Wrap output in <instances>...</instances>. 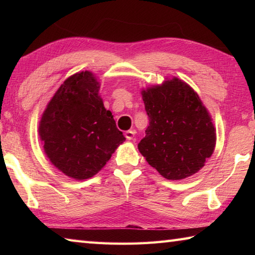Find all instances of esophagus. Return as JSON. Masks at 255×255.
Returning a JSON list of instances; mask_svg holds the SVG:
<instances>
[{
    "label": "esophagus",
    "instance_id": "esophagus-1",
    "mask_svg": "<svg viewBox=\"0 0 255 255\" xmlns=\"http://www.w3.org/2000/svg\"><path fill=\"white\" fill-rule=\"evenodd\" d=\"M135 133H136L135 130H127L126 132H125V136H126L127 139L132 140L133 137H135Z\"/></svg>",
    "mask_w": 255,
    "mask_h": 255
}]
</instances>
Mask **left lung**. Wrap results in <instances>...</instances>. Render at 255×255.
I'll use <instances>...</instances> for the list:
<instances>
[{"mask_svg": "<svg viewBox=\"0 0 255 255\" xmlns=\"http://www.w3.org/2000/svg\"><path fill=\"white\" fill-rule=\"evenodd\" d=\"M149 126L138 149L167 180L197 173L214 153L216 128L198 93L172 77L141 90Z\"/></svg>", "mask_w": 255, "mask_h": 255, "instance_id": "obj_1", "label": "left lung"}]
</instances>
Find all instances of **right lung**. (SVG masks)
Segmentation results:
<instances>
[{"label": "right lung", "mask_w": 255, "mask_h": 255, "mask_svg": "<svg viewBox=\"0 0 255 255\" xmlns=\"http://www.w3.org/2000/svg\"><path fill=\"white\" fill-rule=\"evenodd\" d=\"M92 72L75 73L63 82L39 122V137L51 164L75 180L92 178L126 138L99 94Z\"/></svg>", "instance_id": "right-lung-1"}]
</instances>
